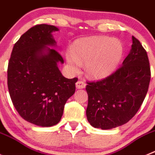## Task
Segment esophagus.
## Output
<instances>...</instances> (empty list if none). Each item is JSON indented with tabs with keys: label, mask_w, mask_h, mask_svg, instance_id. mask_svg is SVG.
Masks as SVG:
<instances>
[{
	"label": "esophagus",
	"mask_w": 155,
	"mask_h": 155,
	"mask_svg": "<svg viewBox=\"0 0 155 155\" xmlns=\"http://www.w3.org/2000/svg\"><path fill=\"white\" fill-rule=\"evenodd\" d=\"M76 86L77 89H83V88H85V86H86V83L83 80H82V79H79V80L76 82Z\"/></svg>",
	"instance_id": "34e87169"
}]
</instances>
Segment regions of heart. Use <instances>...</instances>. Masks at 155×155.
<instances>
[{"label": "heart", "mask_w": 155, "mask_h": 155, "mask_svg": "<svg viewBox=\"0 0 155 155\" xmlns=\"http://www.w3.org/2000/svg\"><path fill=\"white\" fill-rule=\"evenodd\" d=\"M124 52L122 41L115 38L92 36L77 40L67 56L70 67L76 71L86 62L85 69L90 76L102 78L117 68Z\"/></svg>", "instance_id": "b5f03b06"}]
</instances>
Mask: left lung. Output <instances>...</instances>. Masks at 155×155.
<instances>
[{
    "instance_id": "obj_1",
    "label": "left lung",
    "mask_w": 155,
    "mask_h": 155,
    "mask_svg": "<svg viewBox=\"0 0 155 155\" xmlns=\"http://www.w3.org/2000/svg\"><path fill=\"white\" fill-rule=\"evenodd\" d=\"M129 55L112 74L87 81L86 117L90 124L103 130L124 125L135 116L146 97L150 67L146 50L132 36Z\"/></svg>"
}]
</instances>
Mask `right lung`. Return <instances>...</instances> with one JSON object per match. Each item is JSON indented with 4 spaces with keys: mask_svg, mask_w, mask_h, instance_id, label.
Returning <instances> with one entry per match:
<instances>
[{
    "mask_svg": "<svg viewBox=\"0 0 155 155\" xmlns=\"http://www.w3.org/2000/svg\"><path fill=\"white\" fill-rule=\"evenodd\" d=\"M58 30L45 24L31 27L15 43L8 62V87L12 103L24 120L38 126H54L60 121L78 80L62 76L57 64L63 63V58L48 46L55 45L51 32Z\"/></svg>",
    "mask_w": 155,
    "mask_h": 155,
    "instance_id": "obj_1",
    "label": "right lung"
}]
</instances>
